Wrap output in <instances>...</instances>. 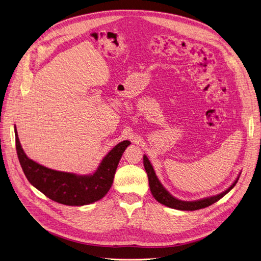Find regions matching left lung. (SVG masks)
<instances>
[{
	"label": "left lung",
	"instance_id": "8db88e82",
	"mask_svg": "<svg viewBox=\"0 0 261 261\" xmlns=\"http://www.w3.org/2000/svg\"><path fill=\"white\" fill-rule=\"evenodd\" d=\"M144 166H145V170L148 175L150 190H151V194L154 197V199L163 205H166V206H168V207H171L174 210H180V211H197V210H201V208H205V207L210 206V205L216 203L222 197H224L228 193V191L236 185V183L239 180V177H237V180L230 185V187H228L225 191H223V193L219 194L217 196L205 198V199L198 200V201H190V202L182 201V200H177L176 198L172 197L168 193V191L163 187V185L161 184V182L158 179V176L155 175L152 165L150 164L148 158L145 154H144Z\"/></svg>",
	"mask_w": 261,
	"mask_h": 261
}]
</instances>
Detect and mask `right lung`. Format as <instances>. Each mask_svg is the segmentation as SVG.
<instances>
[{"label": "right lung", "instance_id": "obj_1", "mask_svg": "<svg viewBox=\"0 0 261 261\" xmlns=\"http://www.w3.org/2000/svg\"><path fill=\"white\" fill-rule=\"evenodd\" d=\"M16 148L19 162L29 182L50 200L70 206H81L100 200L111 188L119 160L131 144L123 141L117 144L93 174L78 175L46 168L24 153L15 126Z\"/></svg>", "mask_w": 261, "mask_h": 261}]
</instances>
